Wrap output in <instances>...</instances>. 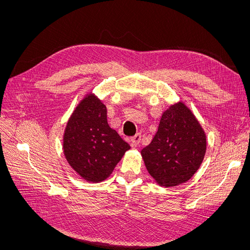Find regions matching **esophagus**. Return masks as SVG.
<instances>
[{
  "label": "esophagus",
  "instance_id": "esophagus-1",
  "mask_svg": "<svg viewBox=\"0 0 250 250\" xmlns=\"http://www.w3.org/2000/svg\"><path fill=\"white\" fill-rule=\"evenodd\" d=\"M141 138H142V135L140 134V133H138V134H135L134 137H132L131 138V145L132 146H138L139 145V143L141 142Z\"/></svg>",
  "mask_w": 250,
  "mask_h": 250
}]
</instances>
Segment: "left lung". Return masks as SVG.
I'll return each instance as SVG.
<instances>
[{
	"label": "left lung",
	"instance_id": "left-lung-1",
	"mask_svg": "<svg viewBox=\"0 0 250 250\" xmlns=\"http://www.w3.org/2000/svg\"><path fill=\"white\" fill-rule=\"evenodd\" d=\"M207 137L192 111L178 102L166 110L152 141L141 153L149 174L163 187L184 184L197 172Z\"/></svg>",
	"mask_w": 250,
	"mask_h": 250
}]
</instances>
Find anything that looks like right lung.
Returning <instances> with one entry per match:
<instances>
[{
    "mask_svg": "<svg viewBox=\"0 0 250 250\" xmlns=\"http://www.w3.org/2000/svg\"><path fill=\"white\" fill-rule=\"evenodd\" d=\"M130 146L107 123L106 106L93 94L83 99L66 124L63 152L67 163L90 183L112 173Z\"/></svg>",
    "mask_w": 250,
    "mask_h": 250,
    "instance_id": "obj_1",
    "label": "right lung"
}]
</instances>
